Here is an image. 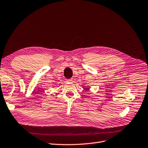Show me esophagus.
Wrapping results in <instances>:
<instances>
[{"mask_svg":"<svg viewBox=\"0 0 148 148\" xmlns=\"http://www.w3.org/2000/svg\"><path fill=\"white\" fill-rule=\"evenodd\" d=\"M67 81L68 82H71L73 81V79H69L67 80Z\"/></svg>","mask_w":148,"mask_h":148,"instance_id":"34e87169","label":"esophagus"}]
</instances>
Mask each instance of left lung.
Listing matches in <instances>:
<instances>
[{"mask_svg": "<svg viewBox=\"0 0 148 148\" xmlns=\"http://www.w3.org/2000/svg\"><path fill=\"white\" fill-rule=\"evenodd\" d=\"M88 88H89V86H87V89H88Z\"/></svg>", "mask_w": 148, "mask_h": 148, "instance_id": "left-lung-1", "label": "left lung"}]
</instances>
